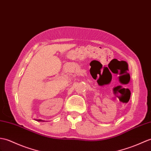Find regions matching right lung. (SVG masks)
Instances as JSON below:
<instances>
[{
	"label": "right lung",
	"instance_id": "obj_1",
	"mask_svg": "<svg viewBox=\"0 0 151 151\" xmlns=\"http://www.w3.org/2000/svg\"><path fill=\"white\" fill-rule=\"evenodd\" d=\"M36 121L38 122H45V120H40V119H35Z\"/></svg>",
	"mask_w": 151,
	"mask_h": 151
}]
</instances>
